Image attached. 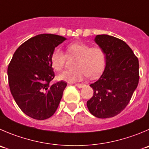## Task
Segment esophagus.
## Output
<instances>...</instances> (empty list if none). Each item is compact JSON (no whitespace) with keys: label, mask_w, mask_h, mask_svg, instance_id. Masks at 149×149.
Masks as SVG:
<instances>
[{"label":"esophagus","mask_w":149,"mask_h":149,"mask_svg":"<svg viewBox=\"0 0 149 149\" xmlns=\"http://www.w3.org/2000/svg\"><path fill=\"white\" fill-rule=\"evenodd\" d=\"M74 86H77V87H78V88H80L84 87V84H83V83H77V84H75Z\"/></svg>","instance_id":"1"}]
</instances>
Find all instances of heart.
Returning <instances> with one entry per match:
<instances>
[{
	"label": "heart",
	"mask_w": 149,
	"mask_h": 149,
	"mask_svg": "<svg viewBox=\"0 0 149 149\" xmlns=\"http://www.w3.org/2000/svg\"><path fill=\"white\" fill-rule=\"evenodd\" d=\"M69 56H77L75 69L66 71L59 78L69 83L80 81L88 76L95 78L101 73L106 64V54L100 46H92L82 42L70 43L66 47ZM66 55L60 49H56L49 58L50 65L56 72H61L66 63Z\"/></svg>",
	"instance_id": "1"
}]
</instances>
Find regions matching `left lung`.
<instances>
[{"label":"left lung","instance_id":"8db88e82","mask_svg":"<svg viewBox=\"0 0 149 149\" xmlns=\"http://www.w3.org/2000/svg\"><path fill=\"white\" fill-rule=\"evenodd\" d=\"M94 40L105 52L106 66L101 77L90 85L93 95L87 107L97 118H111L127 107L137 88L139 61L121 39L102 34L97 35Z\"/></svg>","mask_w":149,"mask_h":149}]
</instances>
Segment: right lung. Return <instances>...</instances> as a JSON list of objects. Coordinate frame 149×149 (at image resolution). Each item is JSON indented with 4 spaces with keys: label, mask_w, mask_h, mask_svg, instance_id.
Masks as SVG:
<instances>
[{
    "label": "right lung",
    "mask_w": 149,
    "mask_h": 149,
    "mask_svg": "<svg viewBox=\"0 0 149 149\" xmlns=\"http://www.w3.org/2000/svg\"><path fill=\"white\" fill-rule=\"evenodd\" d=\"M66 38L44 33L31 38L14 53L8 66L10 91L20 110L37 120L50 118L57 110L67 83L50 85L55 74L50 56Z\"/></svg>",
    "instance_id": "add662e5"
}]
</instances>
